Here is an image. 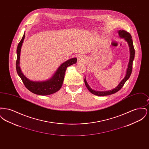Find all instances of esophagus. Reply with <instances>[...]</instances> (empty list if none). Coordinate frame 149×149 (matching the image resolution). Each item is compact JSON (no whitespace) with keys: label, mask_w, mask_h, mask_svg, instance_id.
Listing matches in <instances>:
<instances>
[{"label":"esophagus","mask_w":149,"mask_h":149,"mask_svg":"<svg viewBox=\"0 0 149 149\" xmlns=\"http://www.w3.org/2000/svg\"><path fill=\"white\" fill-rule=\"evenodd\" d=\"M78 59L79 61H83V58L81 56L78 57Z\"/></svg>","instance_id":"esophagus-1"}]
</instances>
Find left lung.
Returning <instances> with one entry per match:
<instances>
[{"label":"left lung","mask_w":149,"mask_h":149,"mask_svg":"<svg viewBox=\"0 0 149 149\" xmlns=\"http://www.w3.org/2000/svg\"><path fill=\"white\" fill-rule=\"evenodd\" d=\"M118 33L119 36L120 37V38H124L127 42L129 47H130V60H129V63L128 65V68L127 69V71H126V76L119 83L118 86H117L115 88H114L113 89L111 90V91H104V92L103 91H95L92 89V88H91V87L87 83L85 78L84 82H85V84L86 88H88V89L89 90V91L90 92L95 95L105 96V95H111V94L117 92L123 87V86L124 85L126 81L130 77V75L131 74L132 70V64H133V61H134V59L135 57V49H134V45H133V41L132 40V37L128 32L125 31V30H122V31L119 30L118 31Z\"/></svg>","instance_id":"left-lung-1"}]
</instances>
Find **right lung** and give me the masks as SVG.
I'll return each mask as SVG.
<instances>
[{
    "instance_id": "1",
    "label": "right lung",
    "mask_w": 149,
    "mask_h": 149,
    "mask_svg": "<svg viewBox=\"0 0 149 149\" xmlns=\"http://www.w3.org/2000/svg\"><path fill=\"white\" fill-rule=\"evenodd\" d=\"M24 37L25 33L17 46V57L16 61L17 72L21 79L24 85L30 92L38 95H47L56 92L62 86L66 68L72 64H76L77 58H72L63 63L58 67L53 76L47 80L43 81H34L30 80L23 74L19 66L21 50Z\"/></svg>"
}]
</instances>
